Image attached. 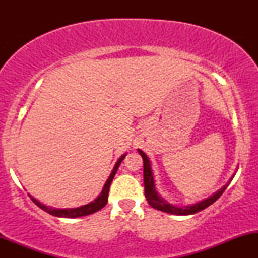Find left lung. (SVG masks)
Wrapping results in <instances>:
<instances>
[{"label":"left lung","mask_w":258,"mask_h":258,"mask_svg":"<svg viewBox=\"0 0 258 258\" xmlns=\"http://www.w3.org/2000/svg\"><path fill=\"white\" fill-rule=\"evenodd\" d=\"M139 154H141L142 159H143V176H144V194H146V198L149 203V205L154 207V209L160 210V211L167 212V214H172V215H193L197 214V212L201 211V210L206 209L207 206H210L211 204H214L218 198L223 194V191L226 190L227 186L229 185V183L221 188L217 193H215L214 195H211L207 199L200 201V203L193 204V205L189 206H184V207H177L174 205H171L170 203H167L166 200L162 199L161 197L158 194L155 188V182H154V176H153V171H152V166H150V161L148 159V156L146 155V153H143L142 150L138 149ZM232 180V179H230Z\"/></svg>","instance_id":"8db88e82"}]
</instances>
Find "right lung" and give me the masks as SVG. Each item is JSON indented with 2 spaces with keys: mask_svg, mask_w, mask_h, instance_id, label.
I'll use <instances>...</instances> for the list:
<instances>
[{
  "mask_svg": "<svg viewBox=\"0 0 258 258\" xmlns=\"http://www.w3.org/2000/svg\"><path fill=\"white\" fill-rule=\"evenodd\" d=\"M126 154L125 155H122L121 158L117 160V162L115 164L114 166V170H112V172L110 176H109L108 180H106V183L104 184V188H103L102 193L98 198H97L96 200L92 201V203L87 204V205H84V206H80V207H76V209H53V207H48L46 205H43V204H41L40 201L35 199V198H32L31 195H29V197L31 198V200L34 201L36 205L40 207V209H42L43 211L48 212L49 215H53L55 216V217H64V218H75V217H82V216H87V215H91V214H94V212L99 211L100 209H103L106 205V203H108V194H109V188H110V184L112 182V178H114L115 173H116L117 168H119L120 164L122 162V160L125 159Z\"/></svg>",
  "mask_w": 258,
  "mask_h": 258,
  "instance_id": "right-lung-1",
  "label": "right lung"
}]
</instances>
